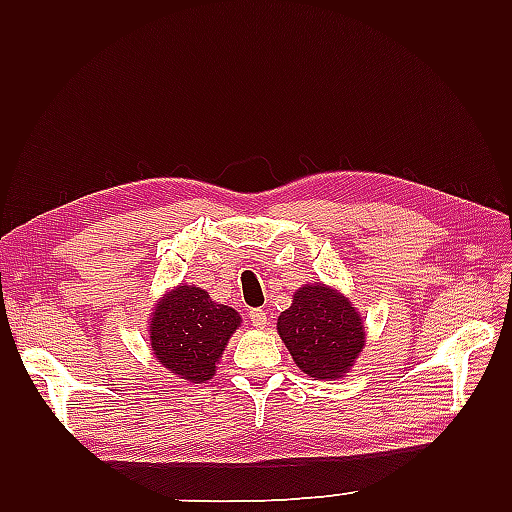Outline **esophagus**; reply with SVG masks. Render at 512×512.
I'll return each mask as SVG.
<instances>
[{
    "label": "esophagus",
    "mask_w": 512,
    "mask_h": 512,
    "mask_svg": "<svg viewBox=\"0 0 512 512\" xmlns=\"http://www.w3.org/2000/svg\"><path fill=\"white\" fill-rule=\"evenodd\" d=\"M248 319H250V323L255 325V328H264L266 321H268V317H266V310H262V308H253V310L248 312Z\"/></svg>",
    "instance_id": "34e87169"
}]
</instances>
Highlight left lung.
Here are the masks:
<instances>
[{"label":"left lung","mask_w":512,"mask_h":512,"mask_svg":"<svg viewBox=\"0 0 512 512\" xmlns=\"http://www.w3.org/2000/svg\"><path fill=\"white\" fill-rule=\"evenodd\" d=\"M277 330L301 372L312 378H341L365 345L350 301L323 284L299 288L292 306L279 314Z\"/></svg>","instance_id":"left-lung-1"}]
</instances>
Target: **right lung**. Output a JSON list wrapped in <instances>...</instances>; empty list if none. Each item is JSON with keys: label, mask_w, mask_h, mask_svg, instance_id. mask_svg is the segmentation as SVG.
<instances>
[{"label": "right lung", "mask_w": 512, "mask_h": 512, "mask_svg": "<svg viewBox=\"0 0 512 512\" xmlns=\"http://www.w3.org/2000/svg\"><path fill=\"white\" fill-rule=\"evenodd\" d=\"M239 321L233 308L213 303L209 292L180 286L158 303L149 325L151 347L171 374L204 383L215 374L217 358Z\"/></svg>", "instance_id": "obj_1"}]
</instances>
